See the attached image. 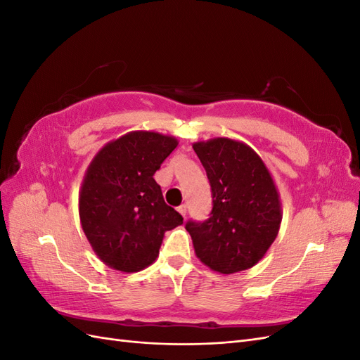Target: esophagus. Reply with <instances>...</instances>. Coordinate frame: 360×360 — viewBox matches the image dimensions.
<instances>
[{
  "label": "esophagus",
  "mask_w": 360,
  "mask_h": 360,
  "mask_svg": "<svg viewBox=\"0 0 360 360\" xmlns=\"http://www.w3.org/2000/svg\"><path fill=\"white\" fill-rule=\"evenodd\" d=\"M177 212L183 216V217H186V213H188V207L184 205V204H181V205H179L177 207Z\"/></svg>",
  "instance_id": "obj_1"
}]
</instances>
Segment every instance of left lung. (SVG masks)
I'll return each mask as SVG.
<instances>
[{"label": "left lung", "mask_w": 360, "mask_h": 360, "mask_svg": "<svg viewBox=\"0 0 360 360\" xmlns=\"http://www.w3.org/2000/svg\"><path fill=\"white\" fill-rule=\"evenodd\" d=\"M192 147L213 195L209 219L186 224L195 255L222 275L254 267L281 228L282 205L274 177L264 160L242 141L222 136Z\"/></svg>", "instance_id": "left-lung-1"}]
</instances>
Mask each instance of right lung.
Wrapping results in <instances>:
<instances>
[{
    "mask_svg": "<svg viewBox=\"0 0 360 360\" xmlns=\"http://www.w3.org/2000/svg\"><path fill=\"white\" fill-rule=\"evenodd\" d=\"M177 138L134 130L97 151L79 189L81 226L103 264L134 274L153 264L165 231L183 217L153 179Z\"/></svg>",
    "mask_w": 360,
    "mask_h": 360,
    "instance_id": "right-lung-1",
    "label": "right lung"
}]
</instances>
